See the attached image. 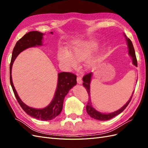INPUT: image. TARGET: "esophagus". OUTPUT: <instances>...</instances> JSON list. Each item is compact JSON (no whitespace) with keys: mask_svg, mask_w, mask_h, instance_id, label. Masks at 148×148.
Here are the masks:
<instances>
[{"mask_svg":"<svg viewBox=\"0 0 148 148\" xmlns=\"http://www.w3.org/2000/svg\"><path fill=\"white\" fill-rule=\"evenodd\" d=\"M77 83H78V84L82 83V78L81 77H79V76H78V77H77Z\"/></svg>","mask_w":148,"mask_h":148,"instance_id":"obj_1","label":"esophagus"}]
</instances>
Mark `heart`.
Here are the masks:
<instances>
[{
  "label": "heart",
  "mask_w": 148,
  "mask_h": 148,
  "mask_svg": "<svg viewBox=\"0 0 148 148\" xmlns=\"http://www.w3.org/2000/svg\"><path fill=\"white\" fill-rule=\"evenodd\" d=\"M96 46V43L91 41L75 43L71 47L70 52L65 49L59 50L58 59L62 64L69 68H75L78 65L76 60L81 62L87 59ZM96 63V59H90L86 62V67L88 69H92L95 66Z\"/></svg>",
  "instance_id": "b5f03b06"
}]
</instances>
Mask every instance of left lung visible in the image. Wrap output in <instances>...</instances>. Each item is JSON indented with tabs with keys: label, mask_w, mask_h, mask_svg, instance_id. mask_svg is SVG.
I'll list each match as a JSON object with an SVG mask.
<instances>
[{
	"label": "left lung",
	"mask_w": 148,
	"mask_h": 148,
	"mask_svg": "<svg viewBox=\"0 0 148 148\" xmlns=\"http://www.w3.org/2000/svg\"><path fill=\"white\" fill-rule=\"evenodd\" d=\"M125 37H126V36H125ZM126 39H127V44H128V53H129L130 56L132 58L133 64L137 66V60H136V55H135V49H134L132 42L131 41V40L129 38H127L126 37ZM92 74V72L88 73L85 75L83 77V85L85 87V88H86L89 96H90V82H91ZM133 93H134V91L132 94V96L130 99V100L126 103V104H125L124 106H123L122 108L120 109L119 110H118L117 111L114 112L110 113V114H106L99 112L96 110L95 109H94L91 105V101L90 98H89V99L88 101L87 105H86L87 113L88 114V115L89 116H90L91 117L95 119L96 120H101V121L110 120L111 119H112L113 117H115L116 115H119L121 112H122L125 110V109L126 108V107L128 106V105L129 104L130 102Z\"/></svg>",
	"instance_id": "8db88e82"
}]
</instances>
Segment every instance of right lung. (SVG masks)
Instances as JSON below:
<instances>
[{
  "instance_id": "1",
  "label": "right lung",
  "mask_w": 148,
  "mask_h": 148,
  "mask_svg": "<svg viewBox=\"0 0 148 148\" xmlns=\"http://www.w3.org/2000/svg\"><path fill=\"white\" fill-rule=\"evenodd\" d=\"M51 33L52 34V32ZM42 36L43 34L39 31H30L17 41L12 52L10 65V82L18 102L26 114L38 120H51L56 117L61 112L65 96L68 94L70 89L77 84V75L70 72H61L58 74L57 89L52 101L45 108L36 109L28 107L21 101L13 86L11 75L12 65L16 57L26 49L41 46Z\"/></svg>"
}]
</instances>
